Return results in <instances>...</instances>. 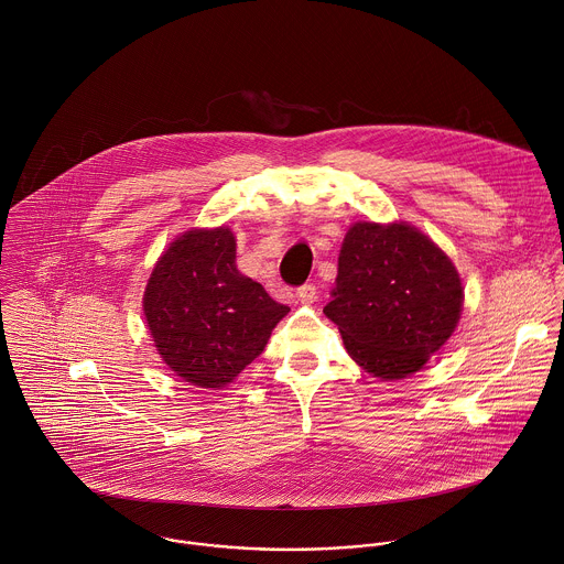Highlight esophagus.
<instances>
[{"instance_id":"esophagus-1","label":"esophagus","mask_w":564,"mask_h":564,"mask_svg":"<svg viewBox=\"0 0 564 564\" xmlns=\"http://www.w3.org/2000/svg\"><path fill=\"white\" fill-rule=\"evenodd\" d=\"M297 297H300L302 304H313V302L317 300V286H315V284H304V286H300Z\"/></svg>"}]
</instances>
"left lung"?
<instances>
[{
    "mask_svg": "<svg viewBox=\"0 0 564 564\" xmlns=\"http://www.w3.org/2000/svg\"><path fill=\"white\" fill-rule=\"evenodd\" d=\"M325 317L347 354L380 380L419 371L456 329L463 282L447 253L408 224H354Z\"/></svg>",
    "mask_w": 564,
    "mask_h": 564,
    "instance_id": "8db88e82",
    "label": "left lung"
}]
</instances>
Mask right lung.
Instances as JSON below:
<instances>
[{
  "label": "right lung",
  "instance_id": "right-lung-1",
  "mask_svg": "<svg viewBox=\"0 0 564 564\" xmlns=\"http://www.w3.org/2000/svg\"><path fill=\"white\" fill-rule=\"evenodd\" d=\"M156 349L171 371L221 389L262 354L291 311L237 269L230 228L188 230L169 245L143 295Z\"/></svg>",
  "mask_w": 564,
  "mask_h": 564
}]
</instances>
